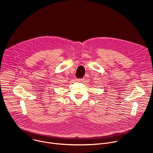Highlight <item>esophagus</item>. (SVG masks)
I'll return each instance as SVG.
<instances>
[{"label":"esophagus","instance_id":"34e87169","mask_svg":"<svg viewBox=\"0 0 153 153\" xmlns=\"http://www.w3.org/2000/svg\"><path fill=\"white\" fill-rule=\"evenodd\" d=\"M77 81H79V82H82V80H83V79H77Z\"/></svg>","mask_w":153,"mask_h":153}]
</instances>
